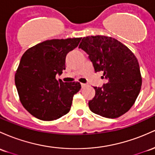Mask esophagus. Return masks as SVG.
Listing matches in <instances>:
<instances>
[{"label": "esophagus", "instance_id": "obj_1", "mask_svg": "<svg viewBox=\"0 0 155 155\" xmlns=\"http://www.w3.org/2000/svg\"><path fill=\"white\" fill-rule=\"evenodd\" d=\"M81 85L82 87H86L88 86V84H87V83H81Z\"/></svg>", "mask_w": 155, "mask_h": 155}]
</instances>
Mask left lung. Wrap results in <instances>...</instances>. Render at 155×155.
Here are the masks:
<instances>
[{
  "instance_id": "8db88e82",
  "label": "left lung",
  "mask_w": 155,
  "mask_h": 155,
  "mask_svg": "<svg viewBox=\"0 0 155 155\" xmlns=\"http://www.w3.org/2000/svg\"><path fill=\"white\" fill-rule=\"evenodd\" d=\"M79 48L88 54L95 71H103L107 83L94 87L96 95L89 101L93 113L115 118L127 113L140 93L142 79L137 59L130 49L113 37H84Z\"/></svg>"
}]
</instances>
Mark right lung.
I'll use <instances>...</instances> for the list:
<instances>
[{
  "mask_svg": "<svg viewBox=\"0 0 155 155\" xmlns=\"http://www.w3.org/2000/svg\"><path fill=\"white\" fill-rule=\"evenodd\" d=\"M81 38L51 40L30 48L22 56L15 76L20 102L27 111L42 120H54L70 111L79 82L64 83L56 76L65 70L68 53Z\"/></svg>",
  "mask_w": 155,
  "mask_h": 155,
  "instance_id": "obj_1",
  "label": "right lung"
}]
</instances>
